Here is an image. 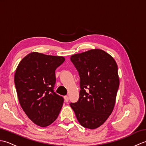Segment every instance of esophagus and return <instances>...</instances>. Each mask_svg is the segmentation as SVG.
<instances>
[{
    "label": "esophagus",
    "instance_id": "esophagus-1",
    "mask_svg": "<svg viewBox=\"0 0 146 146\" xmlns=\"http://www.w3.org/2000/svg\"><path fill=\"white\" fill-rule=\"evenodd\" d=\"M64 100H65V102H68V100H69V98H68V97L67 95L66 96H64Z\"/></svg>",
    "mask_w": 146,
    "mask_h": 146
}]
</instances>
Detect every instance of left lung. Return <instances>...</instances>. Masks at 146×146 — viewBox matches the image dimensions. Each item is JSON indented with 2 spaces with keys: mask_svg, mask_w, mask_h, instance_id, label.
<instances>
[{
  "mask_svg": "<svg viewBox=\"0 0 146 146\" xmlns=\"http://www.w3.org/2000/svg\"><path fill=\"white\" fill-rule=\"evenodd\" d=\"M71 61L80 77L79 100L71 103L79 123L85 128L101 126L112 112L119 86L113 58L100 49L73 54Z\"/></svg>",
  "mask_w": 146,
  "mask_h": 146,
  "instance_id": "left-lung-1",
  "label": "left lung"
}]
</instances>
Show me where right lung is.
Here are the masks:
<instances>
[{"instance_id":"add662e5","label":"right lung","mask_w":146,"mask_h":146,"mask_svg":"<svg viewBox=\"0 0 146 146\" xmlns=\"http://www.w3.org/2000/svg\"><path fill=\"white\" fill-rule=\"evenodd\" d=\"M63 56L33 52L23 58L15 70L14 82L21 106L36 125L46 127L57 119L63 98L54 92L55 70Z\"/></svg>"}]
</instances>
